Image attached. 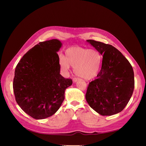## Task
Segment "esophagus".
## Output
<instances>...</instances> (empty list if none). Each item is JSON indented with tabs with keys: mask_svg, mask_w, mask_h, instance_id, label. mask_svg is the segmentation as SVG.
<instances>
[{
	"mask_svg": "<svg viewBox=\"0 0 146 146\" xmlns=\"http://www.w3.org/2000/svg\"><path fill=\"white\" fill-rule=\"evenodd\" d=\"M77 80H78V78H73V82H74V83L77 82Z\"/></svg>",
	"mask_w": 146,
	"mask_h": 146,
	"instance_id": "obj_1",
	"label": "esophagus"
}]
</instances>
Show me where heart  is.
<instances>
[{"label": "heart", "instance_id": "b5f03b06", "mask_svg": "<svg viewBox=\"0 0 146 146\" xmlns=\"http://www.w3.org/2000/svg\"><path fill=\"white\" fill-rule=\"evenodd\" d=\"M102 60V56L96 48L70 47L65 52V57H60V64L64 70L70 66L74 68L77 76L86 80L94 78L98 75Z\"/></svg>", "mask_w": 146, "mask_h": 146}]
</instances>
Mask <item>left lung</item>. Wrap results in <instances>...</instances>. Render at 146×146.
Instances as JSON below:
<instances>
[{
	"label": "left lung",
	"instance_id": "1",
	"mask_svg": "<svg viewBox=\"0 0 146 146\" xmlns=\"http://www.w3.org/2000/svg\"><path fill=\"white\" fill-rule=\"evenodd\" d=\"M87 41L100 53L103 58L97 78L88 85L86 100L101 115H113L124 109L133 94V68L121 52L113 46L92 39Z\"/></svg>",
	"mask_w": 146,
	"mask_h": 146
}]
</instances>
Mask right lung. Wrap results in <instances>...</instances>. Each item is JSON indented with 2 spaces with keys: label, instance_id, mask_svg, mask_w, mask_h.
I'll use <instances>...</instances> for the list:
<instances>
[{
  "label": "right lung",
  "instance_id": "add662e5",
  "mask_svg": "<svg viewBox=\"0 0 146 146\" xmlns=\"http://www.w3.org/2000/svg\"><path fill=\"white\" fill-rule=\"evenodd\" d=\"M62 44L58 39L39 42L17 63L13 91L17 104L31 117L42 119L54 114L64 99V91L71 78L60 74L58 52Z\"/></svg>",
  "mask_w": 146,
  "mask_h": 146
}]
</instances>
